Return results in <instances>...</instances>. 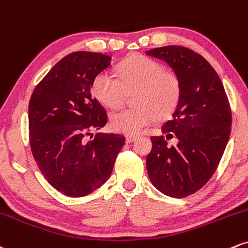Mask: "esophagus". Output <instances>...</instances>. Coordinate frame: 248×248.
<instances>
[{
    "label": "esophagus",
    "instance_id": "obj_1",
    "mask_svg": "<svg viewBox=\"0 0 248 248\" xmlns=\"http://www.w3.org/2000/svg\"><path fill=\"white\" fill-rule=\"evenodd\" d=\"M137 138H138V137L133 136V135H126V136H125V140H126V142H132V141H135Z\"/></svg>",
    "mask_w": 248,
    "mask_h": 248
}]
</instances>
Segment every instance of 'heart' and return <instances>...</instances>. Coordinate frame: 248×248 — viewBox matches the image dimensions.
I'll list each match as a JSON object with an SVG mask.
<instances>
[{"mask_svg":"<svg viewBox=\"0 0 248 248\" xmlns=\"http://www.w3.org/2000/svg\"><path fill=\"white\" fill-rule=\"evenodd\" d=\"M118 78L102 72L93 82V93L103 106L121 107L126 93L136 89L133 108L112 112L110 125L115 131L136 135L155 118H166L174 111L181 96V81L175 72L165 69L159 61L136 54L117 68Z\"/></svg>","mask_w":248,"mask_h":248,"instance_id":"obj_1","label":"heart"}]
</instances>
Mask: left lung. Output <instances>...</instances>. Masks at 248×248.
Returning a JSON list of instances; mask_svg holds the SVG:
<instances>
[{"mask_svg":"<svg viewBox=\"0 0 248 248\" xmlns=\"http://www.w3.org/2000/svg\"><path fill=\"white\" fill-rule=\"evenodd\" d=\"M166 61L181 81V96L162 136L151 137L148 177L167 196L196 193L216 171L231 133V108L219 77L202 55L183 46L146 51ZM175 138L176 145L168 139Z\"/></svg>","mask_w":248,"mask_h":248,"instance_id":"1","label":"left lung"}]
</instances>
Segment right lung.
Wrapping results in <instances>:
<instances>
[{
  "label": "right lung",
  "instance_id": "add662e5",
  "mask_svg": "<svg viewBox=\"0 0 248 248\" xmlns=\"http://www.w3.org/2000/svg\"><path fill=\"white\" fill-rule=\"evenodd\" d=\"M110 61L109 55L95 52L66 55L31 95L32 155L49 185L66 196H86L104 185L125 142L121 135H92L108 121L104 108L92 96V87Z\"/></svg>",
  "mask_w": 248,
  "mask_h": 248
}]
</instances>
